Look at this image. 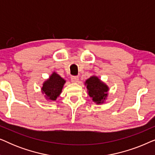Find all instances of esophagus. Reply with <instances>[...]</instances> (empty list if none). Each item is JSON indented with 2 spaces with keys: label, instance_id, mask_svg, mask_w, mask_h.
Segmentation results:
<instances>
[{
  "label": "esophagus",
  "instance_id": "obj_1",
  "mask_svg": "<svg viewBox=\"0 0 155 155\" xmlns=\"http://www.w3.org/2000/svg\"><path fill=\"white\" fill-rule=\"evenodd\" d=\"M78 80H79V78L78 77H76V76H73V77H71V81L72 82H73V83L78 82Z\"/></svg>",
  "mask_w": 155,
  "mask_h": 155
}]
</instances>
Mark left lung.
<instances>
[{
    "label": "left lung",
    "mask_w": 155,
    "mask_h": 155,
    "mask_svg": "<svg viewBox=\"0 0 155 155\" xmlns=\"http://www.w3.org/2000/svg\"><path fill=\"white\" fill-rule=\"evenodd\" d=\"M84 84L87 87L88 95L94 102L97 104H101L105 102L109 88L97 76H91L86 80Z\"/></svg>",
    "instance_id": "obj_1"
}]
</instances>
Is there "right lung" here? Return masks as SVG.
<instances>
[{"instance_id":"add662e5","label":"right lung","mask_w":155,"mask_h":155,"mask_svg":"<svg viewBox=\"0 0 155 155\" xmlns=\"http://www.w3.org/2000/svg\"><path fill=\"white\" fill-rule=\"evenodd\" d=\"M65 80L56 72H54L41 87V93L48 101H56L62 92Z\"/></svg>"}]
</instances>
